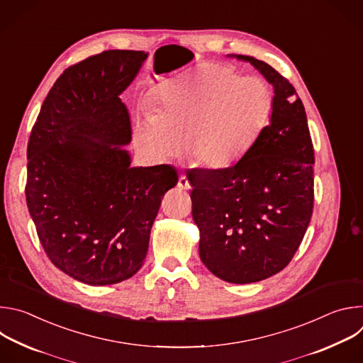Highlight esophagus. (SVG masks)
<instances>
[{"mask_svg":"<svg viewBox=\"0 0 363 363\" xmlns=\"http://www.w3.org/2000/svg\"><path fill=\"white\" fill-rule=\"evenodd\" d=\"M178 186H179L181 189H189V188H191V184H189V181H188V178H186L185 175H181V177H179V179H178Z\"/></svg>","mask_w":363,"mask_h":363,"instance_id":"1","label":"esophagus"}]
</instances>
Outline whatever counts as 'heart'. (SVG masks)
Here are the masks:
<instances>
[{
    "mask_svg": "<svg viewBox=\"0 0 363 363\" xmlns=\"http://www.w3.org/2000/svg\"><path fill=\"white\" fill-rule=\"evenodd\" d=\"M273 91L260 77H242L223 65H203L165 89L155 113L135 119L139 150L167 162L182 149L199 167L223 171L240 162L266 128Z\"/></svg>",
    "mask_w": 363,
    "mask_h": 363,
    "instance_id": "1",
    "label": "heart"
}]
</instances>
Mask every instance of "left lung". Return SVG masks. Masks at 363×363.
Wrapping results in <instances>:
<instances>
[{"instance_id": "obj_1", "label": "left lung", "mask_w": 363, "mask_h": 363, "mask_svg": "<svg viewBox=\"0 0 363 363\" xmlns=\"http://www.w3.org/2000/svg\"><path fill=\"white\" fill-rule=\"evenodd\" d=\"M273 86L270 123L245 157L223 169L186 174L199 257L214 276L248 284L281 272L313 213L315 152L294 87L267 63L242 55Z\"/></svg>"}]
</instances>
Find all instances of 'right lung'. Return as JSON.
<instances>
[{
  "mask_svg": "<svg viewBox=\"0 0 363 363\" xmlns=\"http://www.w3.org/2000/svg\"><path fill=\"white\" fill-rule=\"evenodd\" d=\"M149 53L109 50L69 67L48 91L27 147L26 199L59 270L89 286L130 279L143 266L171 165L130 167L121 94Z\"/></svg>",
  "mask_w": 363,
  "mask_h": 363,
  "instance_id": "1",
  "label": "right lung"
}]
</instances>
